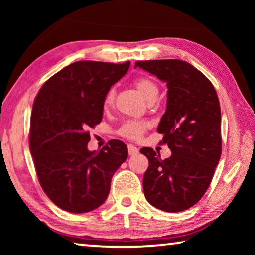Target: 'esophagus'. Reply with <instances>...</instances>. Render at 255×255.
<instances>
[{
    "label": "esophagus",
    "instance_id": "1",
    "mask_svg": "<svg viewBox=\"0 0 255 255\" xmlns=\"http://www.w3.org/2000/svg\"><path fill=\"white\" fill-rule=\"evenodd\" d=\"M138 152H139V150H138L136 146H133L131 144L128 145V153H129V155H130V156H133V155L138 154Z\"/></svg>",
    "mask_w": 255,
    "mask_h": 255
}]
</instances>
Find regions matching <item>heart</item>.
I'll use <instances>...</instances> for the list:
<instances>
[{"label": "heart", "mask_w": 255, "mask_h": 255, "mask_svg": "<svg viewBox=\"0 0 255 255\" xmlns=\"http://www.w3.org/2000/svg\"><path fill=\"white\" fill-rule=\"evenodd\" d=\"M135 85L138 89L146 100H155L158 96V86L153 80L148 79V77H140L135 81ZM116 97V91L114 89L108 90L106 93L105 99H103V108L105 109H109V108L114 105ZM148 127V123L145 120H128L125 124L122 125L119 128L118 133L124 138L130 140H137L143 136L146 129Z\"/></svg>", "instance_id": "obj_1"}]
</instances>
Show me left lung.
<instances>
[{
	"mask_svg": "<svg viewBox=\"0 0 255 255\" xmlns=\"http://www.w3.org/2000/svg\"><path fill=\"white\" fill-rule=\"evenodd\" d=\"M140 67L166 82L167 105L157 127L161 144L172 155L162 159L153 148L140 153L149 165L143 179L144 195L156 208L179 213L199 201L213 180L222 155L221 106L211 82L180 59L138 60Z\"/></svg>",
	"mask_w": 255,
	"mask_h": 255,
	"instance_id": "1",
	"label": "left lung"
}]
</instances>
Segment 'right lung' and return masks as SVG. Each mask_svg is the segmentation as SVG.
<instances>
[{"mask_svg":"<svg viewBox=\"0 0 255 255\" xmlns=\"http://www.w3.org/2000/svg\"><path fill=\"white\" fill-rule=\"evenodd\" d=\"M129 66L75 62L47 80L34 99L30 152L42 190L63 210L83 214L100 207L128 157L127 146L117 139L90 152L88 130L101 123L106 93Z\"/></svg>","mask_w":255,"mask_h":255,"instance_id":"obj_1","label":"right lung"}]
</instances>
